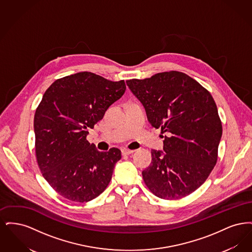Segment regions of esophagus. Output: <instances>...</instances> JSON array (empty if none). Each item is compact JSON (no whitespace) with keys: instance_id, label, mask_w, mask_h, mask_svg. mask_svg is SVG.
I'll use <instances>...</instances> for the list:
<instances>
[{"instance_id":"obj_1","label":"esophagus","mask_w":252,"mask_h":252,"mask_svg":"<svg viewBox=\"0 0 252 252\" xmlns=\"http://www.w3.org/2000/svg\"><path fill=\"white\" fill-rule=\"evenodd\" d=\"M134 152H135V150H129V149H126V148L122 149L123 155H129V154H132V153H134Z\"/></svg>"}]
</instances>
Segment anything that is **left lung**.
<instances>
[{
    "label": "left lung",
    "mask_w": 252,
    "mask_h": 252,
    "mask_svg": "<svg viewBox=\"0 0 252 252\" xmlns=\"http://www.w3.org/2000/svg\"><path fill=\"white\" fill-rule=\"evenodd\" d=\"M152 126L161 128L163 151L152 150L144 183L159 198L180 199L199 188L217 160L222 125L216 102L183 72H159L127 80Z\"/></svg>",
    "instance_id": "1"
}]
</instances>
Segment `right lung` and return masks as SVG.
Here are the masks:
<instances>
[{
	"instance_id": "1",
	"label": "right lung",
	"mask_w": 252,
	"mask_h": 252,
	"mask_svg": "<svg viewBox=\"0 0 252 252\" xmlns=\"http://www.w3.org/2000/svg\"><path fill=\"white\" fill-rule=\"evenodd\" d=\"M125 92L124 80L81 72L56 80L43 94L34 118L36 160L63 197L88 202L108 187L121 151L100 152L87 135Z\"/></svg>"
}]
</instances>
